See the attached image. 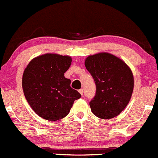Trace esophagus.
I'll use <instances>...</instances> for the list:
<instances>
[{
    "label": "esophagus",
    "instance_id": "esophagus-1",
    "mask_svg": "<svg viewBox=\"0 0 158 158\" xmlns=\"http://www.w3.org/2000/svg\"><path fill=\"white\" fill-rule=\"evenodd\" d=\"M79 92L81 94V95H83V90L82 89H79Z\"/></svg>",
    "mask_w": 158,
    "mask_h": 158
}]
</instances>
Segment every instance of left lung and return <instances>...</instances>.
I'll return each instance as SVG.
<instances>
[{
    "label": "left lung",
    "instance_id": "left-lung-1",
    "mask_svg": "<svg viewBox=\"0 0 158 158\" xmlns=\"http://www.w3.org/2000/svg\"><path fill=\"white\" fill-rule=\"evenodd\" d=\"M85 65L96 85V94L89 103L93 113L102 119L118 115L132 96L134 80L131 68L107 52L90 55Z\"/></svg>",
    "mask_w": 158,
    "mask_h": 158
}]
</instances>
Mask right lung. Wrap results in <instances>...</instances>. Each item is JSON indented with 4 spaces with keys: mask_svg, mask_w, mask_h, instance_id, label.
I'll use <instances>...</instances> for the list:
<instances>
[{
    "mask_svg": "<svg viewBox=\"0 0 158 158\" xmlns=\"http://www.w3.org/2000/svg\"><path fill=\"white\" fill-rule=\"evenodd\" d=\"M72 58L47 53L30 61L22 76L24 94L32 110L48 121H58L68 115L74 100L81 98L64 77Z\"/></svg>",
    "mask_w": 158,
    "mask_h": 158,
    "instance_id": "add662e5",
    "label": "right lung"
}]
</instances>
